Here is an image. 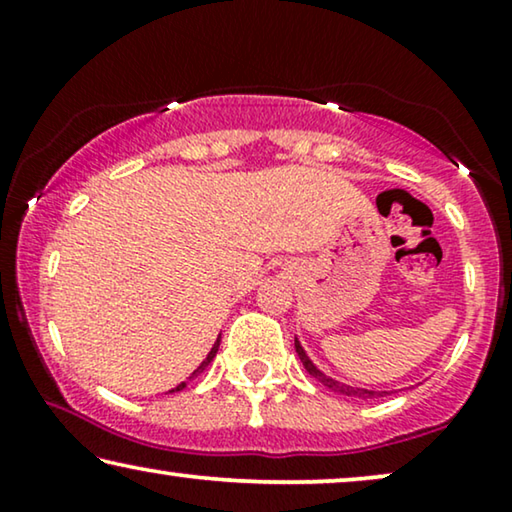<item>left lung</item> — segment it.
Returning <instances> with one entry per match:
<instances>
[{
  "mask_svg": "<svg viewBox=\"0 0 512 512\" xmlns=\"http://www.w3.org/2000/svg\"><path fill=\"white\" fill-rule=\"evenodd\" d=\"M296 352H298V356H300V361H303V366H305L307 373H310L317 382L324 384L326 389L335 391V394H342V396H354V398H380V396H387V394H389V391H373V389L349 387V384H345V382H338V380H333V377L324 375L317 366H314L310 356L305 354V349H303V345H300V342H298V338H296Z\"/></svg>",
  "mask_w": 512,
  "mask_h": 512,
  "instance_id": "8db88e82",
  "label": "left lung"
}]
</instances>
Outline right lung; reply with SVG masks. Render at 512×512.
Here are the masks:
<instances>
[{"instance_id": "obj_1", "label": "right lung", "mask_w": 512, "mask_h": 512, "mask_svg": "<svg viewBox=\"0 0 512 512\" xmlns=\"http://www.w3.org/2000/svg\"><path fill=\"white\" fill-rule=\"evenodd\" d=\"M219 345H221V335H219V338H216V342H214V347H212V349H209L207 359H205V361H202V363H200V366L193 370V373H191V377H186V380H184V382H181V384H177V387H174V389H170V391H167V394H174V391H181V389H186V384H188V382H191V380H193V377H198V375L202 373V370H205V368L209 366V363H212V359H214V356H216V352H219Z\"/></svg>"}]
</instances>
